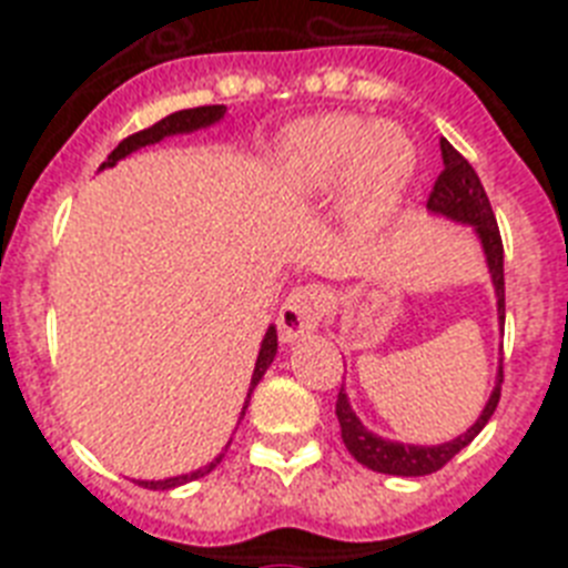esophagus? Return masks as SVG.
Here are the masks:
<instances>
[{"label": "esophagus", "instance_id": "1", "mask_svg": "<svg viewBox=\"0 0 568 568\" xmlns=\"http://www.w3.org/2000/svg\"><path fill=\"white\" fill-rule=\"evenodd\" d=\"M329 292L324 285L310 283L294 288L285 303L280 306L276 324H280V338L283 342H297V338L310 336L312 329L318 327L321 318L329 312Z\"/></svg>", "mask_w": 568, "mask_h": 568}]
</instances>
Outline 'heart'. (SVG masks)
I'll use <instances>...</instances> for the list:
<instances>
[{"label":"heart","mask_w":568,"mask_h":568,"mask_svg":"<svg viewBox=\"0 0 568 568\" xmlns=\"http://www.w3.org/2000/svg\"><path fill=\"white\" fill-rule=\"evenodd\" d=\"M418 173V150L397 123L324 114L294 123L276 146V176L297 194L347 185L359 226H383L404 205Z\"/></svg>","instance_id":"1"}]
</instances>
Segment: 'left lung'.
Segmentation results:
<instances>
[{"mask_svg": "<svg viewBox=\"0 0 568 568\" xmlns=\"http://www.w3.org/2000/svg\"><path fill=\"white\" fill-rule=\"evenodd\" d=\"M442 173L436 185L430 191V200H427V209L439 217H448L454 223H466L471 226L484 247L486 267H489V280H493L495 297H498V324L504 327V244L501 232H498V221H495L493 205H489V196H486L484 185H480V176L475 173V168L463 159V155L454 150V146L442 138ZM501 368H498V379H495V388L489 400H486L484 413L477 415V422L468 427L466 433H459L457 439L442 442V445H406V442L383 439L377 433H372L359 422V415L354 413V406L347 400L345 386L338 388L336 400V415L338 427H342V439H345L347 450L354 454L356 463H363L372 471L379 475H397V477H422L439 471L448 459H454L459 450L466 448L468 442L475 439L477 433L484 430L486 422L493 418L495 406H498V397H501Z\"/></svg>", "mask_w": 568, "mask_h": 568, "instance_id": "obj_1", "label": "left lung"}]
</instances>
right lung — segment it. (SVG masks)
<instances>
[{"mask_svg":"<svg viewBox=\"0 0 568 568\" xmlns=\"http://www.w3.org/2000/svg\"><path fill=\"white\" fill-rule=\"evenodd\" d=\"M223 114H226V105H200V109L173 111V114L162 118L150 129H141V132H135V135L123 138V141H120V144L111 150L109 159L100 164V171H105V168H114L120 159H126L129 153H135V150H141V146L159 144V141H164V138H171V135H189V132H196V129L214 126V123H221ZM274 356H276V327H267L265 338H262V347H258L256 368H253V377H250L247 400H244V406H241V418H244V413H247V404H250V395H253V388L258 386V379L265 377V372L271 368V363H274ZM241 418H239V424H241ZM221 459H223V454H217V457H214L209 466L196 468V471H191V475L168 477V480H138V484L146 486V489H176V486L189 484V480H196V477L209 475V471H212V468L217 466Z\"/></svg>","mask_w":568,"mask_h":568,"instance_id":"add662e5","label":"right lung"}]
</instances>
